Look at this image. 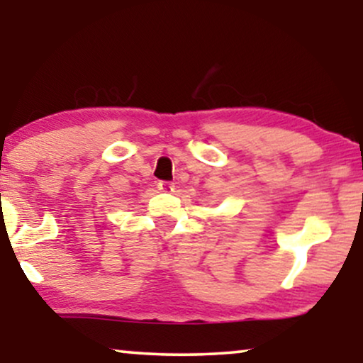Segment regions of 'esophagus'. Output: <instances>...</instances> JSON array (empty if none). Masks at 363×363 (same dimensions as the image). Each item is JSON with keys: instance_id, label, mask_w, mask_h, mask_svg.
<instances>
[{"instance_id": "1", "label": "esophagus", "mask_w": 363, "mask_h": 363, "mask_svg": "<svg viewBox=\"0 0 363 363\" xmlns=\"http://www.w3.org/2000/svg\"><path fill=\"white\" fill-rule=\"evenodd\" d=\"M173 188H175V185L172 182H158V190L163 193H172Z\"/></svg>"}]
</instances>
